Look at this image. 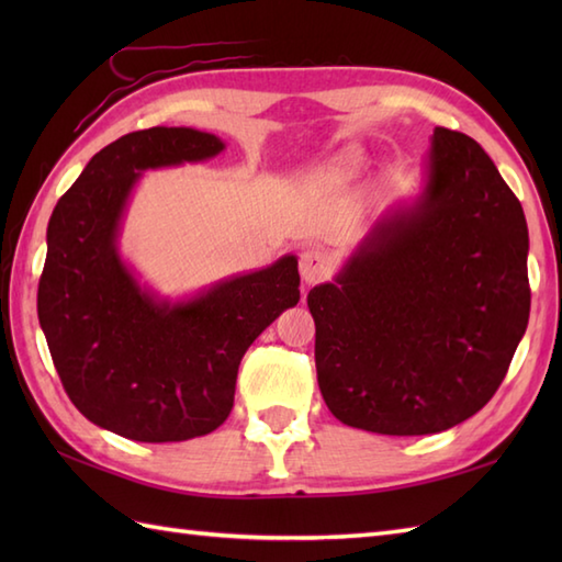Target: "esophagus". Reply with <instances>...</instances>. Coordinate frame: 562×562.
I'll list each match as a JSON object with an SVG mask.
<instances>
[{
	"mask_svg": "<svg viewBox=\"0 0 562 562\" xmlns=\"http://www.w3.org/2000/svg\"><path fill=\"white\" fill-rule=\"evenodd\" d=\"M333 270V260L324 248H306L300 256V272L306 284H316L326 280Z\"/></svg>",
	"mask_w": 562,
	"mask_h": 562,
	"instance_id": "obj_1",
	"label": "esophagus"
}]
</instances>
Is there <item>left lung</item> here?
<instances>
[{
    "label": "left lung",
    "instance_id": "1",
    "mask_svg": "<svg viewBox=\"0 0 562 562\" xmlns=\"http://www.w3.org/2000/svg\"><path fill=\"white\" fill-rule=\"evenodd\" d=\"M529 229L479 142L435 127L425 188L308 292L316 374L340 423L435 435L493 398L529 324Z\"/></svg>",
    "mask_w": 562,
    "mask_h": 562
}]
</instances>
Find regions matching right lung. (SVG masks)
<instances>
[{
    "label": "right lung",
    "mask_w": 562,
    "mask_h": 562,
    "mask_svg": "<svg viewBox=\"0 0 562 562\" xmlns=\"http://www.w3.org/2000/svg\"><path fill=\"white\" fill-rule=\"evenodd\" d=\"M224 149L193 127H149L111 142L47 224L38 318L77 411L135 441L210 435L232 413L236 374L284 308L300 302L294 256L186 300L142 288L121 258L123 214L147 169L207 161Z\"/></svg>",
    "instance_id": "add662e5"
}]
</instances>
